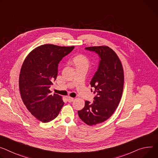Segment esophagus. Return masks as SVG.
Returning a JSON list of instances; mask_svg holds the SVG:
<instances>
[{"mask_svg":"<svg viewBox=\"0 0 158 158\" xmlns=\"http://www.w3.org/2000/svg\"><path fill=\"white\" fill-rule=\"evenodd\" d=\"M67 99L68 102H69V103L73 102L74 101V98H72V97H70V96H68L67 98Z\"/></svg>","mask_w":158,"mask_h":158,"instance_id":"esophagus-1","label":"esophagus"}]
</instances>
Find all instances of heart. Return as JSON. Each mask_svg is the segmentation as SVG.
<instances>
[{"label": "heart", "instance_id": "1", "mask_svg": "<svg viewBox=\"0 0 158 158\" xmlns=\"http://www.w3.org/2000/svg\"><path fill=\"white\" fill-rule=\"evenodd\" d=\"M73 62L76 67H85L88 68L89 65V60L88 57L82 54L78 55L76 56H75L73 59Z\"/></svg>", "mask_w": 158, "mask_h": 158}]
</instances>
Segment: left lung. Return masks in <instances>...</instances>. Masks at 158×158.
I'll use <instances>...</instances> for the list:
<instances>
[{
	"mask_svg": "<svg viewBox=\"0 0 158 158\" xmlns=\"http://www.w3.org/2000/svg\"><path fill=\"white\" fill-rule=\"evenodd\" d=\"M85 49L96 53L100 60L90 82L95 88L94 101H85L78 114L85 123L94 125L108 119L117 108L123 93L124 74L121 61L111 48L99 46Z\"/></svg>",
	"mask_w": 158,
	"mask_h": 158,
	"instance_id": "left-lung-1",
	"label": "left lung"
}]
</instances>
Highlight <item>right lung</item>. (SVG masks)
I'll return each mask as SVG.
<instances>
[{
	"mask_svg": "<svg viewBox=\"0 0 158 158\" xmlns=\"http://www.w3.org/2000/svg\"><path fill=\"white\" fill-rule=\"evenodd\" d=\"M74 48L52 44L41 45L25 59L19 74L23 102L33 115L47 123L55 119L64 106L62 96L50 90L58 74L59 63Z\"/></svg>",
	"mask_w": 158,
	"mask_h": 158,
	"instance_id": "obj_1",
	"label": "right lung"
}]
</instances>
